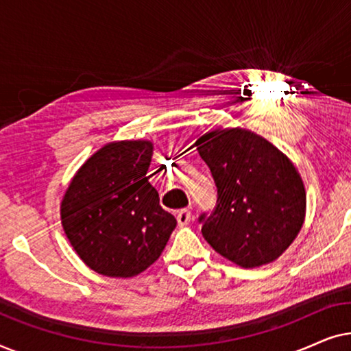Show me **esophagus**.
I'll return each mask as SVG.
<instances>
[{
	"label": "esophagus",
	"mask_w": 351,
	"mask_h": 351,
	"mask_svg": "<svg viewBox=\"0 0 351 351\" xmlns=\"http://www.w3.org/2000/svg\"><path fill=\"white\" fill-rule=\"evenodd\" d=\"M191 220V213L189 209H180L179 213H177V223H179V227H185V225H189Z\"/></svg>",
	"instance_id": "34e87169"
}]
</instances>
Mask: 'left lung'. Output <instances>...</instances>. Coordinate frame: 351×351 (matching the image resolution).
<instances>
[{
    "instance_id": "8db88e82",
    "label": "left lung",
    "mask_w": 351,
    "mask_h": 351,
    "mask_svg": "<svg viewBox=\"0 0 351 351\" xmlns=\"http://www.w3.org/2000/svg\"><path fill=\"white\" fill-rule=\"evenodd\" d=\"M195 145L217 186L214 209L198 217L206 241L244 268L280 257L305 219L304 182L294 165L244 129L208 132Z\"/></svg>"
}]
</instances>
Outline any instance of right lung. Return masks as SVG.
<instances>
[{
	"instance_id": "right-lung-1",
	"label": "right lung",
	"mask_w": 351,
	"mask_h": 351,
	"mask_svg": "<svg viewBox=\"0 0 351 351\" xmlns=\"http://www.w3.org/2000/svg\"><path fill=\"white\" fill-rule=\"evenodd\" d=\"M153 145L108 143L81 166L62 201L71 246L94 271L129 278L161 256L177 220L147 177Z\"/></svg>"
}]
</instances>
